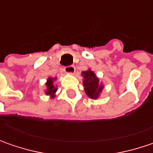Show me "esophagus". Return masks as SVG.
Here are the masks:
<instances>
[{"instance_id":"34e87169","label":"esophagus","mask_w":153,"mask_h":153,"mask_svg":"<svg viewBox=\"0 0 153 153\" xmlns=\"http://www.w3.org/2000/svg\"><path fill=\"white\" fill-rule=\"evenodd\" d=\"M64 71L68 74H73L75 72V68H74V66H68L65 68Z\"/></svg>"}]
</instances>
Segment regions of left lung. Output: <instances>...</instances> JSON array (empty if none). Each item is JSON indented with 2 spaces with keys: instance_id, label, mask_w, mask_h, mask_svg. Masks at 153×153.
Returning <instances> with one entry per match:
<instances>
[{
  "instance_id": "8db88e82",
  "label": "left lung",
  "mask_w": 153,
  "mask_h": 153,
  "mask_svg": "<svg viewBox=\"0 0 153 153\" xmlns=\"http://www.w3.org/2000/svg\"><path fill=\"white\" fill-rule=\"evenodd\" d=\"M82 76L84 78V90L86 95L92 99H97L100 95L103 85L100 84L98 78L91 70L88 69L82 72Z\"/></svg>"
}]
</instances>
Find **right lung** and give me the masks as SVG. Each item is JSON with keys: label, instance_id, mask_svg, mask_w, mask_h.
<instances>
[{"label": "right lung", "instance_id": "add662e5", "mask_svg": "<svg viewBox=\"0 0 153 153\" xmlns=\"http://www.w3.org/2000/svg\"><path fill=\"white\" fill-rule=\"evenodd\" d=\"M56 79V78H51L50 77L48 79H47V82H46V91H45V93L46 95H50L51 97H55V93L56 92L57 87L55 86L54 85V81Z\"/></svg>", "mask_w": 153, "mask_h": 153}]
</instances>
